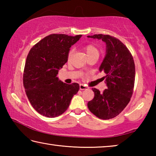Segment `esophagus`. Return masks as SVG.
I'll use <instances>...</instances> for the list:
<instances>
[{"mask_svg": "<svg viewBox=\"0 0 156 156\" xmlns=\"http://www.w3.org/2000/svg\"><path fill=\"white\" fill-rule=\"evenodd\" d=\"M87 89V87L84 85L83 84H80V90H84V89Z\"/></svg>", "mask_w": 156, "mask_h": 156, "instance_id": "34e87169", "label": "esophagus"}]
</instances>
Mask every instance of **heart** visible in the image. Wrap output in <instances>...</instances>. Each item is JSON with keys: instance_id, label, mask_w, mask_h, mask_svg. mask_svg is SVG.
Returning a JSON list of instances; mask_svg holds the SVG:
<instances>
[{"instance_id": "1", "label": "heart", "mask_w": 156, "mask_h": 156, "mask_svg": "<svg viewBox=\"0 0 156 156\" xmlns=\"http://www.w3.org/2000/svg\"><path fill=\"white\" fill-rule=\"evenodd\" d=\"M83 50L85 51L87 56L88 58L97 56L99 57L100 55V49L98 47L95 45L94 44H87L85 46H84ZM73 54V49H70L67 54V59L69 60Z\"/></svg>"}]
</instances>
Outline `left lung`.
<instances>
[{
    "label": "left lung",
    "mask_w": 156,
    "mask_h": 156,
    "mask_svg": "<svg viewBox=\"0 0 156 156\" xmlns=\"http://www.w3.org/2000/svg\"><path fill=\"white\" fill-rule=\"evenodd\" d=\"M88 38L101 39L107 44L106 56L99 71L106 74L103 79L107 89L102 92L92 89L94 98L88 102L87 107L100 119H112L119 115L130 101L135 83V63L131 52L119 39L103 34Z\"/></svg>",
    "instance_id": "8db88e82"
}]
</instances>
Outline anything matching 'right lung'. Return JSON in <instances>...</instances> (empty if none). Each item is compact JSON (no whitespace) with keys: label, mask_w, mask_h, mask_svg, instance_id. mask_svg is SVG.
Here are the masks:
<instances>
[{"label":"right lung","mask_w":156,"mask_h":156,"mask_svg":"<svg viewBox=\"0 0 156 156\" xmlns=\"http://www.w3.org/2000/svg\"><path fill=\"white\" fill-rule=\"evenodd\" d=\"M81 36L53 34L37 43L29 52L23 85L31 106L40 114L47 118L62 115L78 91V83L67 84L56 76L67 62L69 48Z\"/></svg>","instance_id":"1"}]
</instances>
